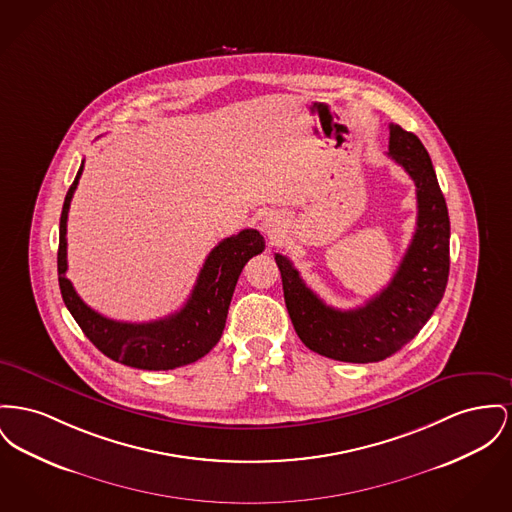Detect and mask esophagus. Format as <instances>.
<instances>
[{"mask_svg": "<svg viewBox=\"0 0 512 512\" xmlns=\"http://www.w3.org/2000/svg\"><path fill=\"white\" fill-rule=\"evenodd\" d=\"M263 230H265L269 236H272V234L276 232V226H274L272 218H265V220H263Z\"/></svg>", "mask_w": 512, "mask_h": 512, "instance_id": "esophagus-1", "label": "esophagus"}]
</instances>
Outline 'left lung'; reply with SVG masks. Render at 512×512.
<instances>
[{
	"instance_id": "left-lung-1",
	"label": "left lung",
	"mask_w": 512,
	"mask_h": 512,
	"mask_svg": "<svg viewBox=\"0 0 512 512\" xmlns=\"http://www.w3.org/2000/svg\"><path fill=\"white\" fill-rule=\"evenodd\" d=\"M389 129V156L416 183L418 222L387 288L361 307L340 311L305 286L288 257L274 255L301 342L331 360L371 363L389 358L421 331L447 288L451 220L431 158L414 133L396 123Z\"/></svg>"
}]
</instances>
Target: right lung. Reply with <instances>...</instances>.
I'll use <instances>...</instances> for the list:
<instances>
[{"mask_svg":"<svg viewBox=\"0 0 512 512\" xmlns=\"http://www.w3.org/2000/svg\"><path fill=\"white\" fill-rule=\"evenodd\" d=\"M81 174L83 164L63 201L58 249L61 298L81 331L104 356L135 369L166 371L207 356L224 331L241 269L251 257L265 251L263 236L247 228L220 241L205 259L193 292L180 311L151 323H121L108 319L81 300L71 280L65 276L67 212Z\"/></svg>","mask_w":512,"mask_h":512,"instance_id":"add662e5","label":"right lung"}]
</instances>
